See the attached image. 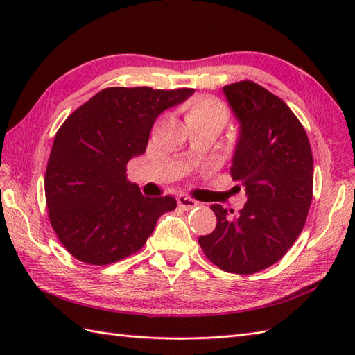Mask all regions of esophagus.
Here are the masks:
<instances>
[{
  "label": "esophagus",
  "mask_w": 355,
  "mask_h": 355,
  "mask_svg": "<svg viewBox=\"0 0 355 355\" xmlns=\"http://www.w3.org/2000/svg\"><path fill=\"white\" fill-rule=\"evenodd\" d=\"M177 201H178V206L182 207L183 210H189V209H193V207H197L200 205L198 201L192 200L191 197H186V195H178Z\"/></svg>",
  "instance_id": "esophagus-1"
}]
</instances>
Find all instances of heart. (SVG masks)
Here are the masks:
<instances>
[{
	"mask_svg": "<svg viewBox=\"0 0 355 355\" xmlns=\"http://www.w3.org/2000/svg\"><path fill=\"white\" fill-rule=\"evenodd\" d=\"M187 126H206L220 132L229 120V108L216 99L197 97L184 107Z\"/></svg>",
	"mask_w": 355,
	"mask_h": 355,
	"instance_id": "heart-1",
	"label": "heart"
}]
</instances>
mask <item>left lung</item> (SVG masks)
I'll return each instance as SVG.
<instances>
[{
    "instance_id": "left-lung-1",
    "label": "left lung",
    "mask_w": 355,
    "mask_h": 355,
    "mask_svg": "<svg viewBox=\"0 0 355 355\" xmlns=\"http://www.w3.org/2000/svg\"><path fill=\"white\" fill-rule=\"evenodd\" d=\"M239 123L230 175L244 207L214 205L216 227L198 243L210 262L236 275L273 266L302 232L313 200V154L302 123L286 103L252 80L223 87Z\"/></svg>"
}]
</instances>
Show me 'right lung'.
Listing matches in <instances>:
<instances>
[{
    "mask_svg": "<svg viewBox=\"0 0 355 355\" xmlns=\"http://www.w3.org/2000/svg\"><path fill=\"white\" fill-rule=\"evenodd\" d=\"M192 94V88H105L59 128L45 200L51 227L74 258L92 266L123 259L145 245L158 218L177 207L169 195H141L126 180V164L146 150L155 119Z\"/></svg>",
    "mask_w": 355,
    "mask_h": 355,
    "instance_id": "1",
    "label": "right lung"
}]
</instances>
